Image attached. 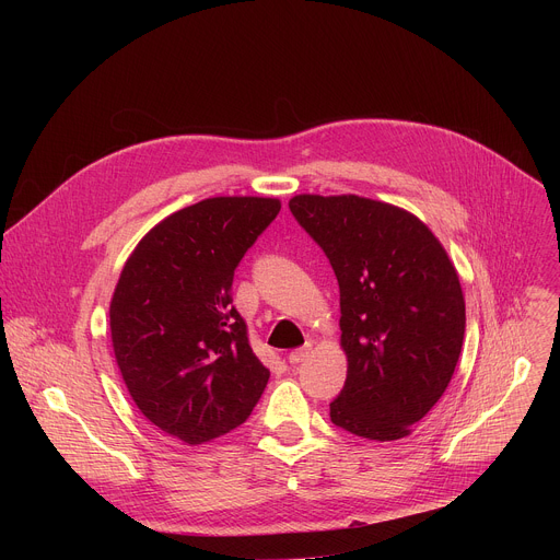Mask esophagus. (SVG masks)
Segmentation results:
<instances>
[{"label":"esophagus","mask_w":560,"mask_h":560,"mask_svg":"<svg viewBox=\"0 0 560 560\" xmlns=\"http://www.w3.org/2000/svg\"><path fill=\"white\" fill-rule=\"evenodd\" d=\"M310 352H312V343H305L303 348H296V350H292V352H290V357H288V361H290L292 365H296V363H303V361L310 357Z\"/></svg>","instance_id":"esophagus-1"}]
</instances>
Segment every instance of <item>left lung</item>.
<instances>
[{
	"instance_id": "1",
	"label": "left lung",
	"mask_w": 560,
	"mask_h": 560,
	"mask_svg": "<svg viewBox=\"0 0 560 560\" xmlns=\"http://www.w3.org/2000/svg\"><path fill=\"white\" fill-rule=\"evenodd\" d=\"M288 206L339 281L348 378L332 423L370 441L408 436L460 354L465 301L452 261L430 228L396 206L357 195H299Z\"/></svg>"
}]
</instances>
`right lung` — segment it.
Returning <instances> with one entry per match:
<instances>
[{
  "label": "right lung",
  "mask_w": 560,
  "mask_h": 560,
  "mask_svg": "<svg viewBox=\"0 0 560 560\" xmlns=\"http://www.w3.org/2000/svg\"><path fill=\"white\" fill-rule=\"evenodd\" d=\"M281 203L214 197L154 225L126 261L110 301L117 365L141 415L199 445L242 425L268 385L232 279Z\"/></svg>",
  "instance_id": "obj_1"
}]
</instances>
